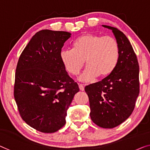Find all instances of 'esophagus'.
Masks as SVG:
<instances>
[{
    "label": "esophagus",
    "mask_w": 150,
    "mask_h": 150,
    "mask_svg": "<svg viewBox=\"0 0 150 150\" xmlns=\"http://www.w3.org/2000/svg\"><path fill=\"white\" fill-rule=\"evenodd\" d=\"M79 89L81 91H83L84 90V86L82 84H79Z\"/></svg>",
    "instance_id": "34e87169"
}]
</instances>
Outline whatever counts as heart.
I'll return each mask as SVG.
<instances>
[{
	"instance_id": "heart-1",
	"label": "heart",
	"mask_w": 150,
	"mask_h": 150,
	"mask_svg": "<svg viewBox=\"0 0 150 150\" xmlns=\"http://www.w3.org/2000/svg\"><path fill=\"white\" fill-rule=\"evenodd\" d=\"M60 58L66 71L72 75L78 74L85 61L88 67L79 79L89 82L112 72L119 59V45L110 35L86 33L73 42V50H62Z\"/></svg>"
}]
</instances>
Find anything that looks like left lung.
I'll use <instances>...</instances> for the list:
<instances>
[{"instance_id":"obj_1","label":"left lung","mask_w":150,"mask_h":150,"mask_svg":"<svg viewBox=\"0 0 150 150\" xmlns=\"http://www.w3.org/2000/svg\"><path fill=\"white\" fill-rule=\"evenodd\" d=\"M112 30L119 45V59L110 75L102 81L86 86L91 119L105 129L117 127L126 120L135 108L139 93V67L128 38L117 28Z\"/></svg>"}]
</instances>
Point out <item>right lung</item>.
<instances>
[{"label":"right lung","mask_w":150,"mask_h":150,"mask_svg":"<svg viewBox=\"0 0 150 150\" xmlns=\"http://www.w3.org/2000/svg\"><path fill=\"white\" fill-rule=\"evenodd\" d=\"M71 33L43 30L24 48L15 72L14 98L20 116L42 133L65 125L67 110L79 86L69 77L60 53Z\"/></svg>","instance_id":"add662e5"}]
</instances>
